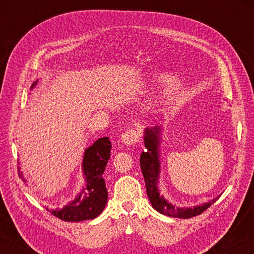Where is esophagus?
<instances>
[{
	"label": "esophagus",
	"mask_w": 254,
	"mask_h": 254,
	"mask_svg": "<svg viewBox=\"0 0 254 254\" xmlns=\"http://www.w3.org/2000/svg\"><path fill=\"white\" fill-rule=\"evenodd\" d=\"M139 139H140V132L135 130V128H128V130L124 132L121 136L122 142L127 145H132Z\"/></svg>",
	"instance_id": "34e87169"
}]
</instances>
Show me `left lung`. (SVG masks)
I'll return each instance as SVG.
<instances>
[{
  "label": "left lung",
  "mask_w": 254,
  "mask_h": 254,
  "mask_svg": "<svg viewBox=\"0 0 254 254\" xmlns=\"http://www.w3.org/2000/svg\"><path fill=\"white\" fill-rule=\"evenodd\" d=\"M160 137V127L147 128L144 134V144L147 151L142 152L140 156V166L142 170L145 187H147V195L151 201L152 207L159 213L167 216H173L178 218H190L205 212L210 205L217 200L214 198L208 203L196 206L194 208L175 207L174 205L168 203L158 190L157 183L160 171V161H159V140Z\"/></svg>",
  "instance_id": "8db88e82"
}]
</instances>
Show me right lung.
Returning <instances> with one entry per match:
<instances>
[{"label": "right lung", "instance_id": "add662e5", "mask_svg": "<svg viewBox=\"0 0 254 254\" xmlns=\"http://www.w3.org/2000/svg\"><path fill=\"white\" fill-rule=\"evenodd\" d=\"M111 141L105 136L96 140L85 150L83 171L86 177V187L74 201L62 209L51 210V214L62 221L80 222L93 220L103 212L107 201V189L103 179V173L111 157ZM18 175L20 178H23L20 167H18ZM22 180L25 182L24 179Z\"/></svg>", "mask_w": 254, "mask_h": 254}]
</instances>
